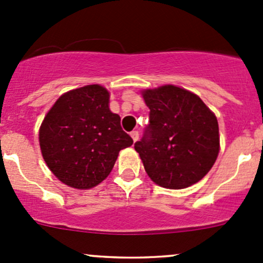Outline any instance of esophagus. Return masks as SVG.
<instances>
[{
  "instance_id": "esophagus-1",
  "label": "esophagus",
  "mask_w": 263,
  "mask_h": 263,
  "mask_svg": "<svg viewBox=\"0 0 263 263\" xmlns=\"http://www.w3.org/2000/svg\"><path fill=\"white\" fill-rule=\"evenodd\" d=\"M130 137H132L133 141H134V143H135V141L139 139V132H138V130H133L130 133Z\"/></svg>"
}]
</instances>
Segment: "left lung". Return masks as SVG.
<instances>
[{"label":"left lung","instance_id":"1","mask_svg":"<svg viewBox=\"0 0 263 263\" xmlns=\"http://www.w3.org/2000/svg\"><path fill=\"white\" fill-rule=\"evenodd\" d=\"M149 125L134 144L159 186L185 189L210 171L220 150L219 123L196 94L175 85L143 90Z\"/></svg>","mask_w":263,"mask_h":263}]
</instances>
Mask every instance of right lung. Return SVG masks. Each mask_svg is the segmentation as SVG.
<instances>
[{
  "mask_svg": "<svg viewBox=\"0 0 263 263\" xmlns=\"http://www.w3.org/2000/svg\"><path fill=\"white\" fill-rule=\"evenodd\" d=\"M133 139L109 109V92L99 84L69 90L57 99L40 128L47 166L70 187L90 189L110 174Z\"/></svg>",
  "mask_w": 263,
  "mask_h": 263,
  "instance_id": "add662e5",
  "label": "right lung"
}]
</instances>
